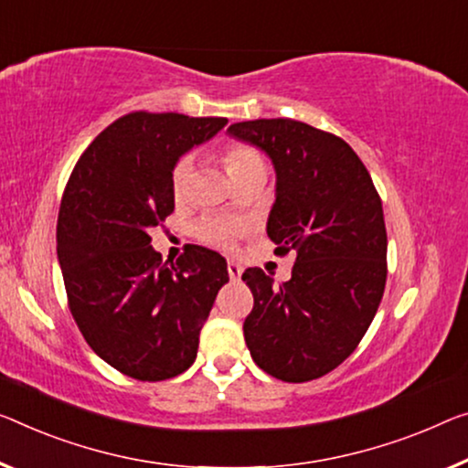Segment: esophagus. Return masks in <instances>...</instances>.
<instances>
[{
  "instance_id": "esophagus-1",
  "label": "esophagus",
  "mask_w": 468,
  "mask_h": 468,
  "mask_svg": "<svg viewBox=\"0 0 468 468\" xmlns=\"http://www.w3.org/2000/svg\"><path fill=\"white\" fill-rule=\"evenodd\" d=\"M228 274H229V278H232V280H240V276H242V265L229 261V263H228Z\"/></svg>"
}]
</instances>
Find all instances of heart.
I'll return each mask as SVG.
<instances>
[{
	"instance_id": "obj_1",
	"label": "heart",
	"mask_w": 468,
	"mask_h": 468,
	"mask_svg": "<svg viewBox=\"0 0 468 468\" xmlns=\"http://www.w3.org/2000/svg\"><path fill=\"white\" fill-rule=\"evenodd\" d=\"M226 165L229 176L239 174L249 167H257L263 165L261 154L255 148L247 146V144H234L226 150ZM190 177H192V156L184 154L176 161L174 169H171V192L177 200H182L190 188ZM244 232V226L240 221L226 219V218H215V215H207V218L198 219L194 226V234L198 240L205 244H211L215 249L229 250L234 249L236 239Z\"/></svg>"
}]
</instances>
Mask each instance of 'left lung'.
<instances>
[{"mask_svg":"<svg viewBox=\"0 0 468 468\" xmlns=\"http://www.w3.org/2000/svg\"><path fill=\"white\" fill-rule=\"evenodd\" d=\"M228 133L274 163L268 236L276 255H297L280 286L261 268L242 274L255 299L244 341L271 377L320 378L354 354L383 299V203L354 148L333 133L292 119L242 121Z\"/></svg>","mask_w":468,"mask_h":468,"instance_id":"left-lung-1","label":"left lung"}]
</instances>
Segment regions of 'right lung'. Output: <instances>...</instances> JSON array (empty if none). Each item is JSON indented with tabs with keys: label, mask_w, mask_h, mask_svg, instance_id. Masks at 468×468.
I'll return each mask as SVG.
<instances>
[{
	"label": "right lung",
	"mask_w": 468,
	"mask_h": 468,
	"mask_svg": "<svg viewBox=\"0 0 468 468\" xmlns=\"http://www.w3.org/2000/svg\"><path fill=\"white\" fill-rule=\"evenodd\" d=\"M226 123L129 112L90 144L64 188L56 242L70 314L90 347L132 378L165 380L190 368L229 280L215 250L190 244L169 265L148 234L174 213L176 161Z\"/></svg>",
	"instance_id": "add662e5"
}]
</instances>
